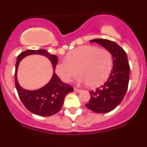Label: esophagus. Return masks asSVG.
<instances>
[{
    "mask_svg": "<svg viewBox=\"0 0 147 147\" xmlns=\"http://www.w3.org/2000/svg\"><path fill=\"white\" fill-rule=\"evenodd\" d=\"M74 91L76 92V93H80V92H81V90L78 89V88H74Z\"/></svg>",
    "mask_w": 147,
    "mask_h": 147,
    "instance_id": "1",
    "label": "esophagus"
}]
</instances>
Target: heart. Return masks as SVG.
Wrapping results in <instances>:
<instances>
[{
  "mask_svg": "<svg viewBox=\"0 0 147 147\" xmlns=\"http://www.w3.org/2000/svg\"><path fill=\"white\" fill-rule=\"evenodd\" d=\"M113 67V57L106 49L93 45H83L67 54L66 60L56 66V73L64 82H69L81 74L78 82L89 84L90 87L102 85L110 74Z\"/></svg>",
  "mask_w": 147,
  "mask_h": 147,
  "instance_id": "heart-1",
  "label": "heart"
}]
</instances>
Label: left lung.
Wrapping results in <instances>:
<instances>
[{
	"label": "left lung",
	"instance_id": "obj_1",
	"mask_svg": "<svg viewBox=\"0 0 147 147\" xmlns=\"http://www.w3.org/2000/svg\"><path fill=\"white\" fill-rule=\"evenodd\" d=\"M112 54L113 67L106 82L95 90L90 91V98L87 108L97 113H105L117 107L126 94L129 80V62L124 50L116 42L105 39H94Z\"/></svg>",
	"mask_w": 147,
	"mask_h": 147
}]
</instances>
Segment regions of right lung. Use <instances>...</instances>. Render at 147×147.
<instances>
[{"mask_svg": "<svg viewBox=\"0 0 147 147\" xmlns=\"http://www.w3.org/2000/svg\"><path fill=\"white\" fill-rule=\"evenodd\" d=\"M32 54H40L49 58L52 64L53 68L55 70L58 62L56 55L49 54L47 51L44 49L25 51L20 53L17 59L15 74V87L21 102L27 110L35 115L43 117L51 116L60 110L64 103L66 95L74 91V88L71 85L62 82L54 71L49 83L40 89L28 90L20 87L17 77L18 65L23 58Z\"/></svg>", "mask_w": 147, "mask_h": 147, "instance_id": "right-lung-1", "label": "right lung"}]
</instances>
